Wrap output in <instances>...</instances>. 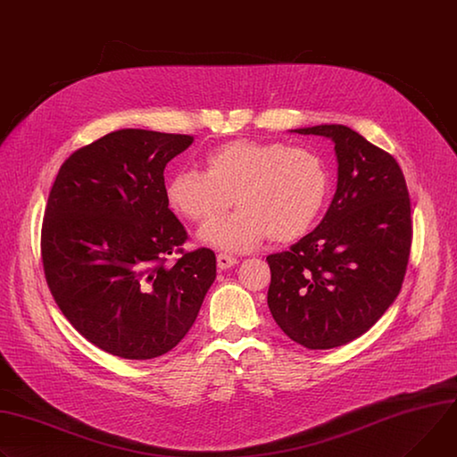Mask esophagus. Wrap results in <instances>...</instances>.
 <instances>
[{"label":"esophagus","instance_id":"obj_1","mask_svg":"<svg viewBox=\"0 0 457 457\" xmlns=\"http://www.w3.org/2000/svg\"><path fill=\"white\" fill-rule=\"evenodd\" d=\"M237 264V259L235 257H231V255H228V253H219L217 255V266L220 268V270H228V268H231V266H235Z\"/></svg>","mask_w":457,"mask_h":457}]
</instances>
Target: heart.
<instances>
[{"mask_svg": "<svg viewBox=\"0 0 457 457\" xmlns=\"http://www.w3.org/2000/svg\"><path fill=\"white\" fill-rule=\"evenodd\" d=\"M329 193L322 158L282 142L233 140L204 156V173L179 171L165 186L171 210L195 224L218 220L235 201L241 210L207 226L200 240L224 252H250L264 238L292 242L319 219Z\"/></svg>", "mask_w": 457, "mask_h": 457, "instance_id": "b5f03b06", "label": "heart"}]
</instances>
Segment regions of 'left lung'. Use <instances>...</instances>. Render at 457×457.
I'll list each match as a JSON object with an SVG mask.
<instances>
[{
    "label": "left lung",
    "instance_id": "obj_1",
    "mask_svg": "<svg viewBox=\"0 0 457 457\" xmlns=\"http://www.w3.org/2000/svg\"><path fill=\"white\" fill-rule=\"evenodd\" d=\"M336 144L337 191L320 224L289 252L268 255V306L310 350L368 331L401 292L411 245L410 198L395 158L346 126L295 129Z\"/></svg>",
    "mask_w": 457,
    "mask_h": 457
}]
</instances>
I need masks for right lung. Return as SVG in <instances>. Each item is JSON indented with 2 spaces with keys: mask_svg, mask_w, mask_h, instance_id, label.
<instances>
[{
  "mask_svg": "<svg viewBox=\"0 0 457 457\" xmlns=\"http://www.w3.org/2000/svg\"><path fill=\"white\" fill-rule=\"evenodd\" d=\"M189 135L120 129L74 151L58 171L41 224V261L67 320L100 350L153 359L193 326L217 277L207 247L165 198L163 170ZM180 253L175 265L167 257Z\"/></svg>",
  "mask_w": 457,
  "mask_h": 457,
  "instance_id": "right-lung-1",
  "label": "right lung"
}]
</instances>
